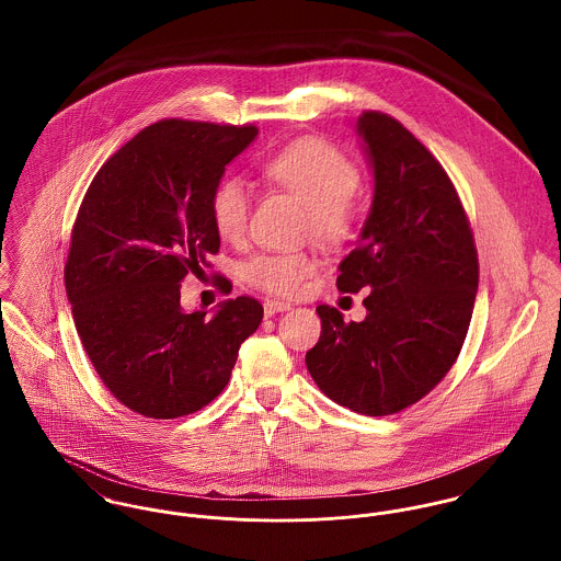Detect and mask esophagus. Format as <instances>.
<instances>
[{
	"label": "esophagus",
	"mask_w": 561,
	"mask_h": 561,
	"mask_svg": "<svg viewBox=\"0 0 561 561\" xmlns=\"http://www.w3.org/2000/svg\"><path fill=\"white\" fill-rule=\"evenodd\" d=\"M289 309H291V305L280 302V300H265V302H263V311H265V316L283 313V311H289Z\"/></svg>",
	"instance_id": "obj_1"
}]
</instances>
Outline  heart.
Wrapping results in <instances>:
<instances>
[{
	"label": "heart",
	"mask_w": 561,
	"mask_h": 561,
	"mask_svg": "<svg viewBox=\"0 0 561 561\" xmlns=\"http://www.w3.org/2000/svg\"><path fill=\"white\" fill-rule=\"evenodd\" d=\"M261 172L307 205V231L316 240L341 245L354 236L360 222V201L356 196L360 170L336 145L316 136L298 138L261 161ZM250 207L252 196L241 179L227 176L214 187L209 214L222 240L243 238ZM316 267L318 259L302 250L265 252L250 259L241 276L254 289L294 298L305 291Z\"/></svg>",
	"instance_id": "heart-1"
}]
</instances>
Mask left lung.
I'll use <instances>...</instances> for the list:
<instances>
[{"label": "left lung", "mask_w": 561, "mask_h": 561, "mask_svg": "<svg viewBox=\"0 0 561 561\" xmlns=\"http://www.w3.org/2000/svg\"><path fill=\"white\" fill-rule=\"evenodd\" d=\"M358 134L376 190L358 245L336 287L369 291L367 318L318 307L320 341L307 369L321 393L358 414L385 416L425 398L451 369L473 316L480 261L462 201L440 165L389 114L367 110Z\"/></svg>", "instance_id": "obj_1"}]
</instances>
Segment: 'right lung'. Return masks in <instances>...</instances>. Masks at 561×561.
I'll list each match as a JSON object with an SVG mask.
<instances>
[{"mask_svg": "<svg viewBox=\"0 0 561 561\" xmlns=\"http://www.w3.org/2000/svg\"><path fill=\"white\" fill-rule=\"evenodd\" d=\"M256 134L254 125L163 118L105 161L81 201L67 296L99 378L138 414L176 419L216 400L263 320L250 296L222 302L211 320L179 302L181 280L220 250L211 192Z\"/></svg>", "mask_w": 561, "mask_h": 561, "instance_id": "obj_1", "label": "right lung"}]
</instances>
